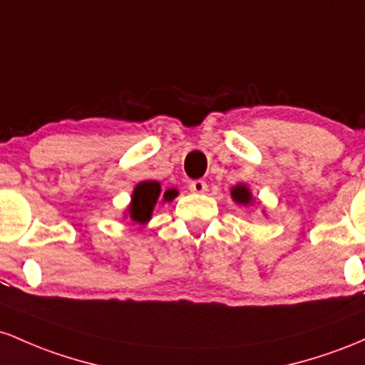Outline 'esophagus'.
<instances>
[{
	"label": "esophagus",
	"mask_w": 365,
	"mask_h": 365,
	"mask_svg": "<svg viewBox=\"0 0 365 365\" xmlns=\"http://www.w3.org/2000/svg\"><path fill=\"white\" fill-rule=\"evenodd\" d=\"M190 191H193L196 195H203L208 191V184L202 181V179H196V181L190 184Z\"/></svg>",
	"instance_id": "34e87169"
}]
</instances>
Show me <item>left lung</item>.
<instances>
[{
  "label": "left lung",
  "mask_w": 365,
  "mask_h": 365,
  "mask_svg": "<svg viewBox=\"0 0 365 365\" xmlns=\"http://www.w3.org/2000/svg\"><path fill=\"white\" fill-rule=\"evenodd\" d=\"M231 198L235 200L237 205H243V207H250V205L255 203V198H253L250 187L247 184H241V182L231 187Z\"/></svg>",
  "instance_id": "left-lung-1"
}]
</instances>
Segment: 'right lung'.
I'll use <instances>...</instances> for the list:
<instances>
[{"mask_svg": "<svg viewBox=\"0 0 365 365\" xmlns=\"http://www.w3.org/2000/svg\"><path fill=\"white\" fill-rule=\"evenodd\" d=\"M175 187H167L162 190L158 181H141L134 186L133 195H130V203L124 210V217H129L134 224H148L153 215V208L158 202L170 203L178 196Z\"/></svg>", "mask_w": 365, "mask_h": 365, "instance_id": "1", "label": "right lung"}]
</instances>
